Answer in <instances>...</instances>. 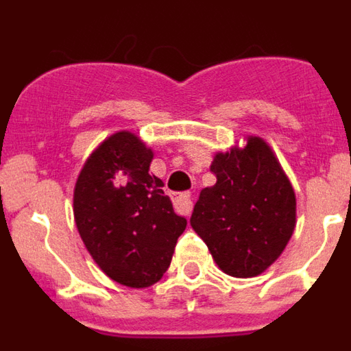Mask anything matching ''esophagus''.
<instances>
[{"label": "esophagus", "instance_id": "34e87169", "mask_svg": "<svg viewBox=\"0 0 351 351\" xmlns=\"http://www.w3.org/2000/svg\"><path fill=\"white\" fill-rule=\"evenodd\" d=\"M173 206H176V210H178L179 214H182V216H190L191 210H193V200H191L190 191L173 195Z\"/></svg>", "mask_w": 351, "mask_h": 351}]
</instances>
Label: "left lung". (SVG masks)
Here are the masks:
<instances>
[{"mask_svg": "<svg viewBox=\"0 0 351 351\" xmlns=\"http://www.w3.org/2000/svg\"><path fill=\"white\" fill-rule=\"evenodd\" d=\"M216 184L200 191L191 226L226 274L253 278L283 253L295 228V193L262 138L214 158Z\"/></svg>", "mask_w": 351, "mask_h": 351, "instance_id": "obj_1", "label": "left lung"}]
</instances>
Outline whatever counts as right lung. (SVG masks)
<instances>
[{
  "label": "right lung",
  "mask_w": 351,
  "mask_h": 351,
  "mask_svg": "<svg viewBox=\"0 0 351 351\" xmlns=\"http://www.w3.org/2000/svg\"><path fill=\"white\" fill-rule=\"evenodd\" d=\"M151 161L153 151L133 133H116L86 161L73 193L88 251L108 278L132 288L161 280L186 228L161 179L149 173Z\"/></svg>",
  "instance_id": "obj_1"
}]
</instances>
